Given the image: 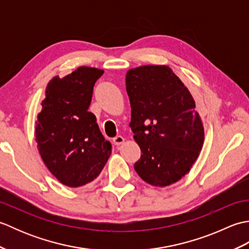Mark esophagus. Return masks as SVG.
Wrapping results in <instances>:
<instances>
[{
    "mask_svg": "<svg viewBox=\"0 0 249 249\" xmlns=\"http://www.w3.org/2000/svg\"><path fill=\"white\" fill-rule=\"evenodd\" d=\"M124 141H125L124 137H122V136H116V137H114V138H113V143L116 146H119L122 143H124Z\"/></svg>",
    "mask_w": 249,
    "mask_h": 249,
    "instance_id": "1",
    "label": "esophagus"
}]
</instances>
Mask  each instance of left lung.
<instances>
[{
    "instance_id": "obj_1",
    "label": "left lung",
    "mask_w": 249,
    "mask_h": 249,
    "mask_svg": "<svg viewBox=\"0 0 249 249\" xmlns=\"http://www.w3.org/2000/svg\"><path fill=\"white\" fill-rule=\"evenodd\" d=\"M131 120L141 150L135 170L152 186L165 187L187 174L204 141L203 124L184 83L167 65H144L126 73Z\"/></svg>"
}]
</instances>
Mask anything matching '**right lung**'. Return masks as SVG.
Returning <instances> with one entry per match:
<instances>
[{
    "label": "right lung",
    "instance_id": "obj_1",
    "mask_svg": "<svg viewBox=\"0 0 249 249\" xmlns=\"http://www.w3.org/2000/svg\"><path fill=\"white\" fill-rule=\"evenodd\" d=\"M103 73L80 66L64 78L53 77L37 115V149L49 171L68 187L92 182L111 154V143L100 133L96 116L88 111L94 84Z\"/></svg>",
    "mask_w": 249,
    "mask_h": 249
}]
</instances>
